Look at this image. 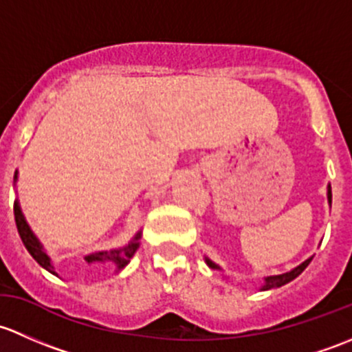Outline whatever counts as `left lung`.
Here are the masks:
<instances>
[{"instance_id": "obj_1", "label": "left lung", "mask_w": 352, "mask_h": 352, "mask_svg": "<svg viewBox=\"0 0 352 352\" xmlns=\"http://www.w3.org/2000/svg\"><path fill=\"white\" fill-rule=\"evenodd\" d=\"M327 198H329V203L332 201V191H331V186H329V191H327ZM311 259H307L305 263H302L300 266H296L295 270H292L289 273H285V274H278V276H267L266 280H264V286L263 289H270V288H278V286H283L286 283H289L292 280H295L298 274H302V271L305 270L307 266L310 264ZM206 263H208L210 267H213V270H219V266H217L215 263H212L210 259H206Z\"/></svg>"}]
</instances>
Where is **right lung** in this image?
Masks as SVG:
<instances>
[{"label": "right lung", "instance_id": "add662e5", "mask_svg": "<svg viewBox=\"0 0 352 352\" xmlns=\"http://www.w3.org/2000/svg\"><path fill=\"white\" fill-rule=\"evenodd\" d=\"M14 177H16V175H14ZM13 212H14V222H16L18 234H20L21 242H23V244H25L27 251L30 252L32 257H34V259L37 261V263L41 264L42 267H45L47 271L54 273L52 266H50L49 256H47L45 252H43L41 242L37 241V237H35V235H34V232L30 230V227H28L27 222H25L23 215H21L20 205H18V203H14ZM139 239H140V232L135 235V237H133V241L130 242L129 245H125V248L115 249V251H110V252H108V251L96 252V254L86 256L85 259L88 261V263H110V264H115V266H117L118 270H122V267L125 266L126 263H129L130 257L135 254L137 248H139Z\"/></svg>", "mask_w": 352, "mask_h": 352}]
</instances>
